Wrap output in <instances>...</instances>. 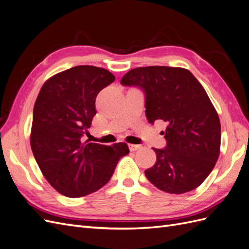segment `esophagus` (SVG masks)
<instances>
[{
    "label": "esophagus",
    "mask_w": 249,
    "mask_h": 249,
    "mask_svg": "<svg viewBox=\"0 0 249 249\" xmlns=\"http://www.w3.org/2000/svg\"><path fill=\"white\" fill-rule=\"evenodd\" d=\"M129 148L131 152H135V150H138L141 148V145L138 144H129Z\"/></svg>",
    "instance_id": "esophagus-1"
}]
</instances>
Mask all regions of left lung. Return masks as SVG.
<instances>
[{
	"mask_svg": "<svg viewBox=\"0 0 249 249\" xmlns=\"http://www.w3.org/2000/svg\"><path fill=\"white\" fill-rule=\"evenodd\" d=\"M120 83L144 90L149 124H167V146L153 147L157 161L144 171L147 179L173 194L197 188L215 166L221 139L219 116L200 83L188 70L169 66L133 69Z\"/></svg>",
	"mask_w": 249,
	"mask_h": 249,
	"instance_id": "8db88e82",
	"label": "left lung"
}]
</instances>
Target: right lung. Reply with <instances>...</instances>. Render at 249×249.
Returning a JSON list of instances; mask_svg holds the SVG:
<instances>
[{"mask_svg":"<svg viewBox=\"0 0 249 249\" xmlns=\"http://www.w3.org/2000/svg\"><path fill=\"white\" fill-rule=\"evenodd\" d=\"M115 80L102 67L79 65L48 79L37 96L30 143L49 184L67 197H81L106 185L129 146L83 142L91 125L96 95Z\"/></svg>","mask_w":249,"mask_h":249,"instance_id":"1","label":"right lung"}]
</instances>
